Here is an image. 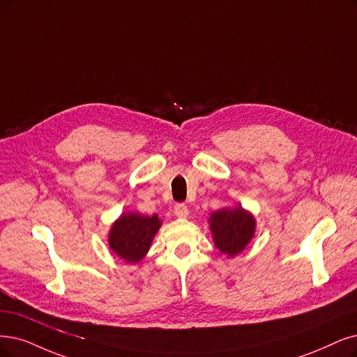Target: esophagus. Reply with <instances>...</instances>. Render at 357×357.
Instances as JSON below:
<instances>
[{"instance_id":"34e87169","label":"esophagus","mask_w":357,"mask_h":357,"mask_svg":"<svg viewBox=\"0 0 357 357\" xmlns=\"http://www.w3.org/2000/svg\"><path fill=\"white\" fill-rule=\"evenodd\" d=\"M174 212H175L176 218L185 219L188 216V213H190V210H188V207L185 204H176L175 208H174Z\"/></svg>"}]
</instances>
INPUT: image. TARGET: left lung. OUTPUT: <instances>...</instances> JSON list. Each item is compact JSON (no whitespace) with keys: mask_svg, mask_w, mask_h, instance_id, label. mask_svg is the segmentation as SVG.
I'll list each match as a JSON object with an SVG mask.
<instances>
[{"mask_svg":"<svg viewBox=\"0 0 357 357\" xmlns=\"http://www.w3.org/2000/svg\"><path fill=\"white\" fill-rule=\"evenodd\" d=\"M215 245L222 253L234 257L247 247L256 232L255 216L236 204L232 208H220L208 218Z\"/></svg>","mask_w":357,"mask_h":357,"instance_id":"left-lung-1","label":"left lung"}]
</instances>
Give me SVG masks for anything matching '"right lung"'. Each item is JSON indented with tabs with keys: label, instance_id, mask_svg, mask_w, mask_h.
I'll return each mask as SVG.
<instances>
[{
	"label": "right lung",
	"instance_id": "add662e5",
	"mask_svg": "<svg viewBox=\"0 0 357 357\" xmlns=\"http://www.w3.org/2000/svg\"><path fill=\"white\" fill-rule=\"evenodd\" d=\"M162 227V220L139 213H122L109 232V245L128 263H138L149 253L154 235Z\"/></svg>",
	"mask_w": 357,
	"mask_h": 357
}]
</instances>
